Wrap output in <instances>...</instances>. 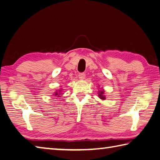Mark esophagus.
Wrapping results in <instances>:
<instances>
[{"label": "esophagus", "instance_id": "1", "mask_svg": "<svg viewBox=\"0 0 160 160\" xmlns=\"http://www.w3.org/2000/svg\"><path fill=\"white\" fill-rule=\"evenodd\" d=\"M85 77H86V74H85V73H79V78L80 79L83 80L85 79Z\"/></svg>", "mask_w": 160, "mask_h": 160}]
</instances>
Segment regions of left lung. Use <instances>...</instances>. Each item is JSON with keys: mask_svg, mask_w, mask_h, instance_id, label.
<instances>
[{"mask_svg": "<svg viewBox=\"0 0 160 160\" xmlns=\"http://www.w3.org/2000/svg\"><path fill=\"white\" fill-rule=\"evenodd\" d=\"M98 92H99L98 94H99V98H100L101 99H103V100L106 99V96L104 95V90H102L98 91Z\"/></svg>", "mask_w": 160, "mask_h": 160, "instance_id": "obj_1", "label": "left lung"}]
</instances>
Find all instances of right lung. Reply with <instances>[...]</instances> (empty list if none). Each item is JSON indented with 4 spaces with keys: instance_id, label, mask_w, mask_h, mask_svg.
Segmentation results:
<instances>
[{
    "instance_id": "add662e5",
    "label": "right lung",
    "mask_w": 160,
    "mask_h": 160,
    "mask_svg": "<svg viewBox=\"0 0 160 160\" xmlns=\"http://www.w3.org/2000/svg\"><path fill=\"white\" fill-rule=\"evenodd\" d=\"M61 91H62V90H59L58 91V92H55V93L54 94V95H55V96H57V97H59L60 94H60V92H61Z\"/></svg>"
}]
</instances>
